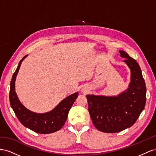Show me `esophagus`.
<instances>
[{"label": "esophagus", "mask_w": 156, "mask_h": 156, "mask_svg": "<svg viewBox=\"0 0 156 156\" xmlns=\"http://www.w3.org/2000/svg\"><path fill=\"white\" fill-rule=\"evenodd\" d=\"M86 89H82V91L83 92V93H86Z\"/></svg>", "instance_id": "34e87169"}]
</instances>
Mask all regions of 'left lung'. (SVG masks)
Listing matches in <instances>:
<instances>
[{
    "label": "left lung",
    "instance_id": "left-lung-1",
    "mask_svg": "<svg viewBox=\"0 0 156 156\" xmlns=\"http://www.w3.org/2000/svg\"><path fill=\"white\" fill-rule=\"evenodd\" d=\"M119 52L131 70L127 90L117 96L86 95L93 125L104 133H118L131 127L146 105V87L139 65L126 51Z\"/></svg>",
    "mask_w": 156,
    "mask_h": 156
}]
</instances>
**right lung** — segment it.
<instances>
[{
	"label": "right lung",
	"instance_id": "1",
	"mask_svg": "<svg viewBox=\"0 0 156 156\" xmlns=\"http://www.w3.org/2000/svg\"><path fill=\"white\" fill-rule=\"evenodd\" d=\"M27 55L20 61L18 66L12 76L10 82V103L19 121L25 127L41 134H49L61 129L64 126L70 109L78 97V92L66 97L55 108L43 114L35 113L29 110L21 104L15 91V82L17 74L23 61Z\"/></svg>",
	"mask_w": 156,
	"mask_h": 156
}]
</instances>
